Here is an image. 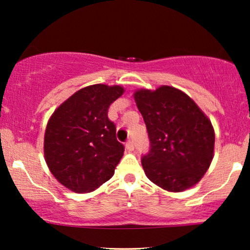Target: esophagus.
Returning <instances> with one entry per match:
<instances>
[{"mask_svg": "<svg viewBox=\"0 0 250 250\" xmlns=\"http://www.w3.org/2000/svg\"><path fill=\"white\" fill-rule=\"evenodd\" d=\"M125 148L127 151H133V150H134V143H133V141H131V140H128V141L126 142Z\"/></svg>", "mask_w": 250, "mask_h": 250, "instance_id": "34e87169", "label": "esophagus"}]
</instances>
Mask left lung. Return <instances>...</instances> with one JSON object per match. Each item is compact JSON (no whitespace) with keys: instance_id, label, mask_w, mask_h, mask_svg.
Listing matches in <instances>:
<instances>
[{"instance_id":"left-lung-1","label":"left lung","mask_w":250,"mask_h":250,"mask_svg":"<svg viewBox=\"0 0 250 250\" xmlns=\"http://www.w3.org/2000/svg\"><path fill=\"white\" fill-rule=\"evenodd\" d=\"M133 97L150 140V151L142 157L146 177L169 192L196 186L214 157L209 118L189 95L168 85L140 88Z\"/></svg>"}]
</instances>
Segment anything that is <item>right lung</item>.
I'll list each match as a JSON object with an SVG mask.
<instances>
[{"label":"right lung","instance_id":"add662e5","mask_svg":"<svg viewBox=\"0 0 250 250\" xmlns=\"http://www.w3.org/2000/svg\"><path fill=\"white\" fill-rule=\"evenodd\" d=\"M121 85L94 84L63 101L47 122L44 158L52 175L76 193L92 192L110 180L124 155L108 108L122 97Z\"/></svg>","mask_w":250,"mask_h":250}]
</instances>
